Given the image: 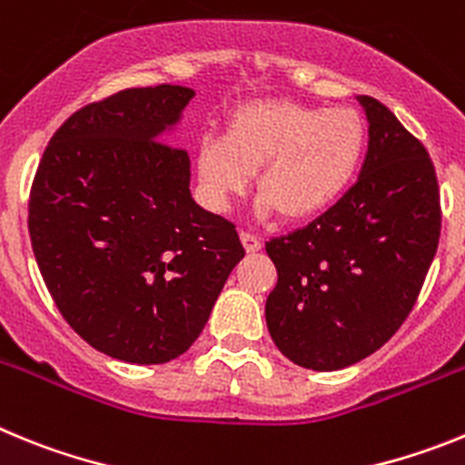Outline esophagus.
Here are the masks:
<instances>
[{
  "mask_svg": "<svg viewBox=\"0 0 465 465\" xmlns=\"http://www.w3.org/2000/svg\"><path fill=\"white\" fill-rule=\"evenodd\" d=\"M240 237H242V244H244L246 252L253 253V252H258V249H261V246H262L261 237L253 235V232H246V230H242Z\"/></svg>",
  "mask_w": 465,
  "mask_h": 465,
  "instance_id": "obj_1",
  "label": "esophagus"
}]
</instances>
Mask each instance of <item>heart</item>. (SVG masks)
Here are the masks:
<instances>
[{
  "mask_svg": "<svg viewBox=\"0 0 465 465\" xmlns=\"http://www.w3.org/2000/svg\"><path fill=\"white\" fill-rule=\"evenodd\" d=\"M368 130L349 106L268 102L235 111L225 134L197 142L195 167L216 209L230 207L258 172L261 212L310 219L338 203L363 163Z\"/></svg>",
  "mask_w": 465,
  "mask_h": 465,
  "instance_id": "1",
  "label": "heart"
}]
</instances>
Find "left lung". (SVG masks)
Listing matches in <instances>:
<instances>
[{
	"label": "left lung",
	"instance_id": "8db88e82",
	"mask_svg": "<svg viewBox=\"0 0 465 465\" xmlns=\"http://www.w3.org/2000/svg\"><path fill=\"white\" fill-rule=\"evenodd\" d=\"M359 102L371 123L359 182L305 228L265 244L279 274L265 302L270 335L310 371H340L389 342L440 240L429 151L375 97Z\"/></svg>",
	"mask_w": 465,
	"mask_h": 465
}]
</instances>
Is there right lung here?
Listing matches in <instances>:
<instances>
[{
  "mask_svg": "<svg viewBox=\"0 0 465 465\" xmlns=\"http://www.w3.org/2000/svg\"><path fill=\"white\" fill-rule=\"evenodd\" d=\"M183 85L127 88L74 111L30 191L36 265L64 322L127 363L182 356L244 258L235 223L191 197V160L163 142Z\"/></svg>",
  "mask_w": 465,
  "mask_h": 465,
  "instance_id": "add662e5",
  "label": "right lung"
}]
</instances>
